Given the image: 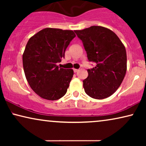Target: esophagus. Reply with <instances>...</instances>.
I'll list each match as a JSON object with an SVG mask.
<instances>
[{"instance_id":"34e87169","label":"esophagus","mask_w":146,"mask_h":146,"mask_svg":"<svg viewBox=\"0 0 146 146\" xmlns=\"http://www.w3.org/2000/svg\"><path fill=\"white\" fill-rule=\"evenodd\" d=\"M79 71V70L78 69H75V68H74V72H78Z\"/></svg>"}]
</instances>
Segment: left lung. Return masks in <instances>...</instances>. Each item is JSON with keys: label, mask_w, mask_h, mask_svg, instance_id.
<instances>
[{"label": "left lung", "mask_w": 146, "mask_h": 146, "mask_svg": "<svg viewBox=\"0 0 146 146\" xmlns=\"http://www.w3.org/2000/svg\"><path fill=\"white\" fill-rule=\"evenodd\" d=\"M82 41L89 61L96 65L88 69L83 80L85 92L90 97L102 100L110 96L121 85L127 70L124 45L112 31L100 26L74 31Z\"/></svg>", "instance_id": "obj_1"}]
</instances>
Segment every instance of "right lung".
I'll use <instances>...</instances> for the list:
<instances>
[{"mask_svg":"<svg viewBox=\"0 0 146 146\" xmlns=\"http://www.w3.org/2000/svg\"><path fill=\"white\" fill-rule=\"evenodd\" d=\"M75 36L72 31L46 28L28 41L23 55L24 71L32 90L42 98L56 100L66 93L74 71L56 64Z\"/></svg>","mask_w":146,"mask_h":146,"instance_id":"right-lung-1","label":"right lung"}]
</instances>
